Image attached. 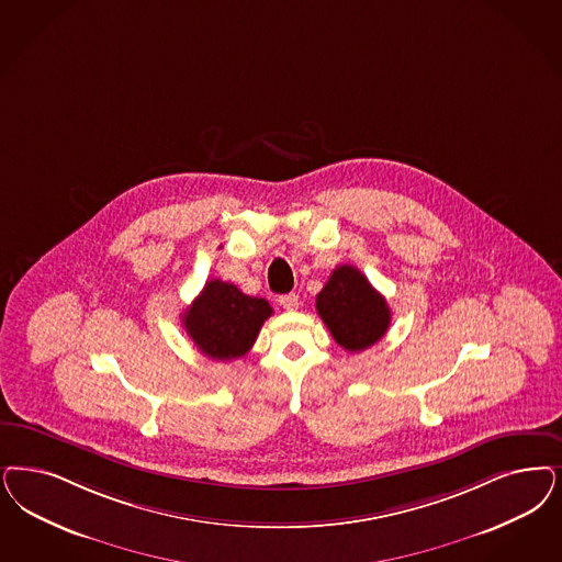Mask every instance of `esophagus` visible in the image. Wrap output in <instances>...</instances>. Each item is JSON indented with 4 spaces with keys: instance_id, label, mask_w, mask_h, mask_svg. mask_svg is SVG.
Wrapping results in <instances>:
<instances>
[{
    "instance_id": "obj_1",
    "label": "esophagus",
    "mask_w": 562,
    "mask_h": 562,
    "mask_svg": "<svg viewBox=\"0 0 562 562\" xmlns=\"http://www.w3.org/2000/svg\"><path fill=\"white\" fill-rule=\"evenodd\" d=\"M280 305L284 307L286 311L299 310V294H294V292H289V294H282L280 296Z\"/></svg>"
}]
</instances>
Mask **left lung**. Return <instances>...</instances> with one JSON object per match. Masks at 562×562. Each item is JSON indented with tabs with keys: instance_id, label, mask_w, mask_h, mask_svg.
Masks as SVG:
<instances>
[{
	"instance_id": "1",
	"label": "left lung",
	"mask_w": 562,
	"mask_h": 562,
	"mask_svg": "<svg viewBox=\"0 0 562 562\" xmlns=\"http://www.w3.org/2000/svg\"><path fill=\"white\" fill-rule=\"evenodd\" d=\"M315 307L331 338L350 352L369 349L390 326L386 299L352 266H338L331 271L315 299Z\"/></svg>"
}]
</instances>
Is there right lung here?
Listing matches in <instances>:
<instances>
[{"instance_id":"add662e5","label":"right lung","mask_w":562,"mask_h":562,"mask_svg":"<svg viewBox=\"0 0 562 562\" xmlns=\"http://www.w3.org/2000/svg\"><path fill=\"white\" fill-rule=\"evenodd\" d=\"M270 315L266 299L249 296L215 278L182 313V326L205 357L231 361L251 350Z\"/></svg>"}]
</instances>
